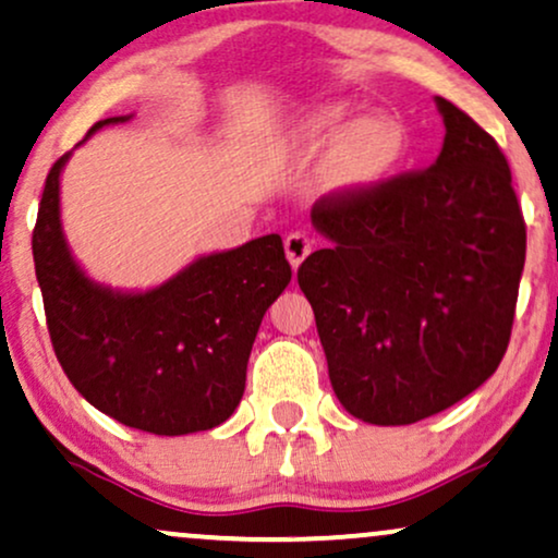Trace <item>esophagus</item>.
<instances>
[{"mask_svg": "<svg viewBox=\"0 0 558 558\" xmlns=\"http://www.w3.org/2000/svg\"><path fill=\"white\" fill-rule=\"evenodd\" d=\"M312 255V242L303 234H288L286 236V257L291 263L293 270H299L303 259Z\"/></svg>", "mask_w": 558, "mask_h": 558, "instance_id": "34e87169", "label": "esophagus"}]
</instances>
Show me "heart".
Masks as SVG:
<instances>
[{
	"instance_id": "obj_1",
	"label": "heart",
	"mask_w": 558,
	"mask_h": 558,
	"mask_svg": "<svg viewBox=\"0 0 558 558\" xmlns=\"http://www.w3.org/2000/svg\"><path fill=\"white\" fill-rule=\"evenodd\" d=\"M295 141L306 151L329 146L327 182L340 193H365L376 187L404 154V133L391 118H352L342 102L316 108L295 131Z\"/></svg>"
}]
</instances>
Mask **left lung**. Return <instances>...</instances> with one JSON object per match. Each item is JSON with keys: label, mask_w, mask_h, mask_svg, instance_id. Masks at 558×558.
<instances>
[{"label": "left lung", "mask_w": 558, "mask_h": 558, "mask_svg": "<svg viewBox=\"0 0 558 558\" xmlns=\"http://www.w3.org/2000/svg\"><path fill=\"white\" fill-rule=\"evenodd\" d=\"M446 138L425 172L314 203L327 239L299 286L352 417L412 425L476 391L502 361L525 221L497 141L435 97Z\"/></svg>", "instance_id": "8db88e82"}]
</instances>
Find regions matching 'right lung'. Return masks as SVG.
Here are the masks:
<instances>
[{
    "mask_svg": "<svg viewBox=\"0 0 558 558\" xmlns=\"http://www.w3.org/2000/svg\"><path fill=\"white\" fill-rule=\"evenodd\" d=\"M131 118H105L87 138ZM69 157L48 172L33 231L35 278L63 373L92 407L125 427L154 435L218 427L242 401L265 312L291 283L283 239L267 234L203 255L149 291L97 283L63 234Z\"/></svg>",
    "mask_w": 558,
    "mask_h": 558,
    "instance_id": "right-lung-1",
    "label": "right lung"
}]
</instances>
